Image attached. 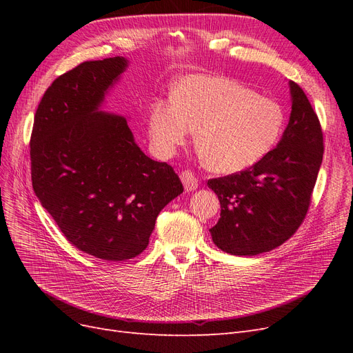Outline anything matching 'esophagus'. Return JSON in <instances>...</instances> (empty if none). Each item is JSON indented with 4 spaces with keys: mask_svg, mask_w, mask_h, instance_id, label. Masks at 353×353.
Masks as SVG:
<instances>
[{
    "mask_svg": "<svg viewBox=\"0 0 353 353\" xmlns=\"http://www.w3.org/2000/svg\"><path fill=\"white\" fill-rule=\"evenodd\" d=\"M179 176H181V181H183L185 191H194L199 187V179L193 172H191V170H183Z\"/></svg>",
    "mask_w": 353,
    "mask_h": 353,
    "instance_id": "esophagus-1",
    "label": "esophagus"
}]
</instances>
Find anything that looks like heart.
Returning <instances> with one entry per match:
<instances>
[{"label": "heart", "mask_w": 353, "mask_h": 353, "mask_svg": "<svg viewBox=\"0 0 353 353\" xmlns=\"http://www.w3.org/2000/svg\"><path fill=\"white\" fill-rule=\"evenodd\" d=\"M148 135L162 156H172L196 131L199 156L212 172L236 174L256 165L280 141L281 105L222 77L179 78L170 100H156L147 114Z\"/></svg>", "instance_id": "1"}]
</instances>
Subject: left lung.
Listing matches in <instances>:
<instances>
[{"instance_id": "left-lung-1", "label": "left lung", "mask_w": 353, "mask_h": 353, "mask_svg": "<svg viewBox=\"0 0 353 353\" xmlns=\"http://www.w3.org/2000/svg\"><path fill=\"white\" fill-rule=\"evenodd\" d=\"M292 113L280 143L252 168L208 181L221 203L209 231L223 252L254 256L279 248L303 222L323 162L318 116L303 90L288 82Z\"/></svg>"}]
</instances>
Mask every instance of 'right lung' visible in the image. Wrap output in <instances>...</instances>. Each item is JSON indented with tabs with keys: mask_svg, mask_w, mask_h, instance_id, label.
Masks as SVG:
<instances>
[{
	"mask_svg": "<svg viewBox=\"0 0 353 353\" xmlns=\"http://www.w3.org/2000/svg\"><path fill=\"white\" fill-rule=\"evenodd\" d=\"M125 57L83 61L52 82L30 137L32 187L63 236L104 261L145 250L156 218L184 188L137 145L123 116L100 108Z\"/></svg>",
	"mask_w": 353,
	"mask_h": 353,
	"instance_id": "1",
	"label": "right lung"
}]
</instances>
